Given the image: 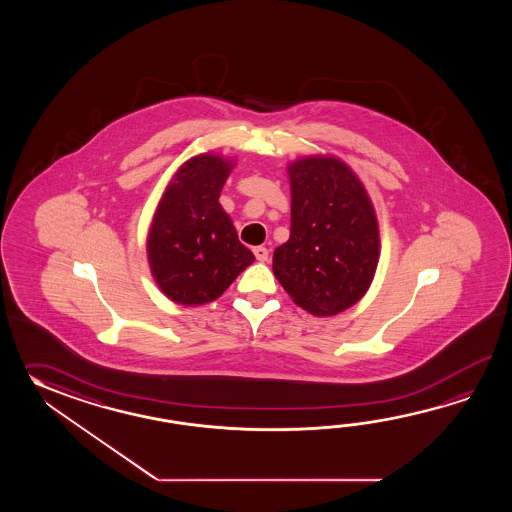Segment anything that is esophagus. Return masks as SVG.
Masks as SVG:
<instances>
[{
  "mask_svg": "<svg viewBox=\"0 0 512 512\" xmlns=\"http://www.w3.org/2000/svg\"><path fill=\"white\" fill-rule=\"evenodd\" d=\"M252 252H254L256 260L261 261V263H263V261L269 260V251H267L265 247H254V249H252Z\"/></svg>",
  "mask_w": 512,
  "mask_h": 512,
  "instance_id": "esophagus-1",
  "label": "esophagus"
}]
</instances>
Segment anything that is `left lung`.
Returning a JSON list of instances; mask_svg holds the SVG:
<instances>
[{"instance_id":"left-lung-1","label":"left lung","mask_w":512,"mask_h":512,"mask_svg":"<svg viewBox=\"0 0 512 512\" xmlns=\"http://www.w3.org/2000/svg\"><path fill=\"white\" fill-rule=\"evenodd\" d=\"M291 236L272 271L296 305L315 316L357 304L377 271L381 240L375 208L348 164L311 155L287 166Z\"/></svg>"}]
</instances>
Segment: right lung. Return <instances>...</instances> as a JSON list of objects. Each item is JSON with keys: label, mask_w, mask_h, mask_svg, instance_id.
<instances>
[{"label": "right lung", "mask_w": 512, "mask_h": 512, "mask_svg": "<svg viewBox=\"0 0 512 512\" xmlns=\"http://www.w3.org/2000/svg\"><path fill=\"white\" fill-rule=\"evenodd\" d=\"M232 166L218 153L188 159L166 186L153 214L146 240L148 263L153 280L175 304L216 300L254 261L219 205Z\"/></svg>", "instance_id": "add662e5"}]
</instances>
